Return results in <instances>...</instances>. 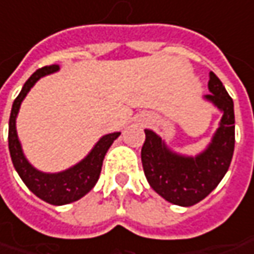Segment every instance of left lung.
<instances>
[{
  "instance_id": "1",
  "label": "left lung",
  "mask_w": 254,
  "mask_h": 254,
  "mask_svg": "<svg viewBox=\"0 0 254 254\" xmlns=\"http://www.w3.org/2000/svg\"><path fill=\"white\" fill-rule=\"evenodd\" d=\"M209 95L203 98L222 112L219 127L210 143L196 156L172 150L150 129H145L140 158L150 188L165 200L178 206H193L215 189L223 179L235 150V109L223 83L209 73Z\"/></svg>"
}]
</instances>
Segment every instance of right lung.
I'll return each instance as SVG.
<instances>
[{"label":"right lung","instance_id":"add662e5","mask_svg":"<svg viewBox=\"0 0 254 254\" xmlns=\"http://www.w3.org/2000/svg\"><path fill=\"white\" fill-rule=\"evenodd\" d=\"M60 71V65H50L44 66L38 71H35L24 83L21 92L15 98L11 116H9V125H8V146H9V155L14 163V168L22 179V182L27 185V188L42 199L44 202L55 206L68 204L79 200L82 196L89 192L94 188L102 169V162L105 158L108 149L114 143L121 132H114L104 135L99 139L91 152L79 160L76 165L65 171L57 172V173H47V172L38 171L34 168L24 155V150L21 146V142L17 133V116L22 101L25 99L31 88L38 82L42 76H47L50 73Z\"/></svg>","mask_w":254,"mask_h":254}]
</instances>
